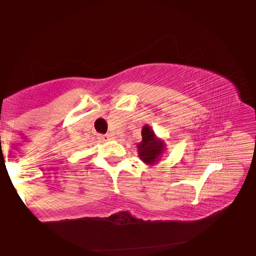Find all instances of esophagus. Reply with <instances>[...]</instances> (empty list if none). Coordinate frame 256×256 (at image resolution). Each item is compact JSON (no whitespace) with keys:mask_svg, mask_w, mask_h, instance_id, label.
Returning <instances> with one entry per match:
<instances>
[{"mask_svg":"<svg viewBox=\"0 0 256 256\" xmlns=\"http://www.w3.org/2000/svg\"><path fill=\"white\" fill-rule=\"evenodd\" d=\"M112 134H104V136H101L100 137V140H112Z\"/></svg>","mask_w":256,"mask_h":256,"instance_id":"obj_1","label":"esophagus"}]
</instances>
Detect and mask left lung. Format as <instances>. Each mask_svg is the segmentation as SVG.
Returning a JSON list of instances; mask_svg holds the SVG:
<instances>
[{"label":"left lung","mask_w":256,"mask_h":256,"mask_svg":"<svg viewBox=\"0 0 256 256\" xmlns=\"http://www.w3.org/2000/svg\"><path fill=\"white\" fill-rule=\"evenodd\" d=\"M138 156L146 165H154L161 160L166 152L165 140L158 138L149 125L142 128V142L137 144Z\"/></svg>","instance_id":"obj_1"}]
</instances>
